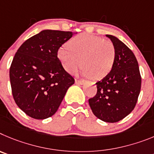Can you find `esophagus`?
<instances>
[{
	"instance_id": "34e87169",
	"label": "esophagus",
	"mask_w": 154,
	"mask_h": 154,
	"mask_svg": "<svg viewBox=\"0 0 154 154\" xmlns=\"http://www.w3.org/2000/svg\"><path fill=\"white\" fill-rule=\"evenodd\" d=\"M75 83L77 84H80V85H83L85 83L84 80H75Z\"/></svg>"
}]
</instances>
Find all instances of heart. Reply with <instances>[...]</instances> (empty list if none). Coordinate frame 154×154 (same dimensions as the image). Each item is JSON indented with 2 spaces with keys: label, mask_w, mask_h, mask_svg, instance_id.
<instances>
[{
  "label": "heart",
  "mask_w": 154,
  "mask_h": 154,
  "mask_svg": "<svg viewBox=\"0 0 154 154\" xmlns=\"http://www.w3.org/2000/svg\"><path fill=\"white\" fill-rule=\"evenodd\" d=\"M114 44L103 37L81 34L58 48L57 57L66 71L74 72L81 66L83 75L100 80L110 74L116 60Z\"/></svg>",
  "instance_id": "b5f03b06"
}]
</instances>
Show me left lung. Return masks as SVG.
Instances as JSON below:
<instances>
[{"label": "left lung", "mask_w": 154, "mask_h": 154, "mask_svg": "<svg viewBox=\"0 0 154 154\" xmlns=\"http://www.w3.org/2000/svg\"><path fill=\"white\" fill-rule=\"evenodd\" d=\"M106 36L114 44L116 60L110 74L96 83L97 92L89 99V104L100 120L116 123L127 117L135 107L140 92L141 77L132 51L117 37Z\"/></svg>", "instance_id": "left-lung-1"}]
</instances>
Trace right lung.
Masks as SVG:
<instances>
[{
  "label": "right lung",
  "mask_w": 154,
  "mask_h": 154,
  "mask_svg": "<svg viewBox=\"0 0 154 154\" xmlns=\"http://www.w3.org/2000/svg\"><path fill=\"white\" fill-rule=\"evenodd\" d=\"M74 34L44 30L23 42L15 54L10 68L12 94L29 117L44 120L53 116L74 84L57 57L58 48Z\"/></svg>",
  "instance_id": "right-lung-1"
}]
</instances>
